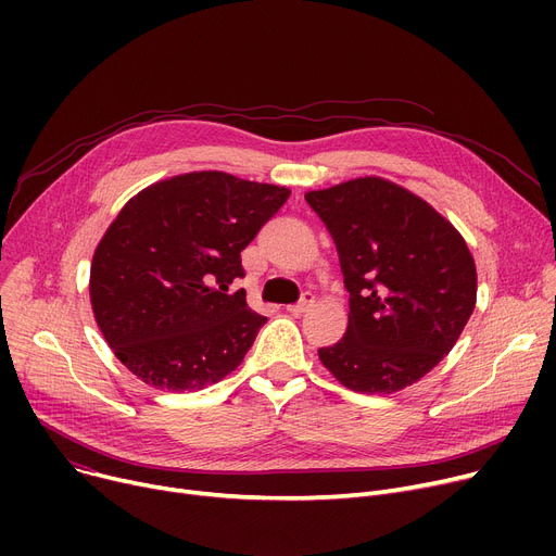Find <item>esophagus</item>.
Returning <instances> with one entry per match:
<instances>
[{
	"instance_id": "obj_1",
	"label": "esophagus",
	"mask_w": 556,
	"mask_h": 556,
	"mask_svg": "<svg viewBox=\"0 0 556 556\" xmlns=\"http://www.w3.org/2000/svg\"><path fill=\"white\" fill-rule=\"evenodd\" d=\"M313 304H315V295H313V293H304V298H302L298 304L286 306V311L293 313V315H302V313H306Z\"/></svg>"
}]
</instances>
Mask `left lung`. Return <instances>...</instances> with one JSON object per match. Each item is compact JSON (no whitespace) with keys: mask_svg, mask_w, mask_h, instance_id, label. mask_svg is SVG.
I'll return each instance as SVG.
<instances>
[{"mask_svg":"<svg viewBox=\"0 0 556 556\" xmlns=\"http://www.w3.org/2000/svg\"><path fill=\"white\" fill-rule=\"evenodd\" d=\"M336 243L346 333L317 356L338 383L394 394L442 363L476 308L478 273L462 233L432 204L378 175L306 191Z\"/></svg>","mask_w":556,"mask_h":556,"instance_id":"obj_1","label":"left lung"}]
</instances>
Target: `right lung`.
Returning <instances> with one entry per match:
<instances>
[{
	"label": "right lung",
	"mask_w": 556,
	"mask_h": 556,
	"mask_svg": "<svg viewBox=\"0 0 556 556\" xmlns=\"http://www.w3.org/2000/svg\"><path fill=\"white\" fill-rule=\"evenodd\" d=\"M290 189L191 170L132 195L99 241L90 268L97 325L139 381L195 392L237 369L266 317L229 293L241 250Z\"/></svg>",
	"instance_id": "obj_1"
}]
</instances>
